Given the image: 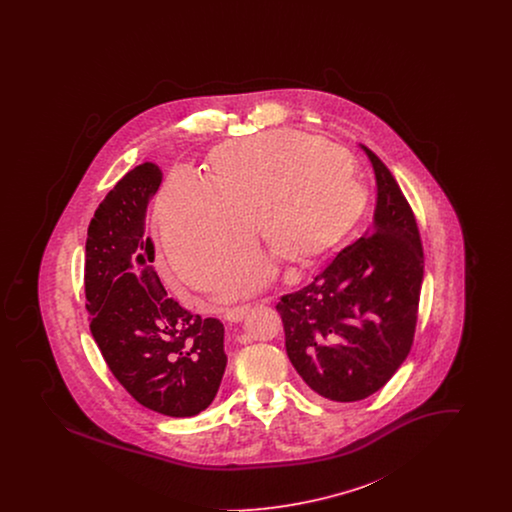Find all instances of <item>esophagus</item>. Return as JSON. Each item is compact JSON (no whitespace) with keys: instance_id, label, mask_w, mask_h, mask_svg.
<instances>
[{"instance_id":"1","label":"esophagus","mask_w":512,"mask_h":512,"mask_svg":"<svg viewBox=\"0 0 512 512\" xmlns=\"http://www.w3.org/2000/svg\"><path fill=\"white\" fill-rule=\"evenodd\" d=\"M249 309H251L249 305H242V307H230V309H224V315H222V317H224V320H228V322H240V320H244Z\"/></svg>"}]
</instances>
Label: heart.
Returning a JSON list of instances; mask_svg holds the SVG:
<instances>
[{
  "mask_svg": "<svg viewBox=\"0 0 512 512\" xmlns=\"http://www.w3.org/2000/svg\"><path fill=\"white\" fill-rule=\"evenodd\" d=\"M209 180L169 176L157 197V220L172 268L195 288L247 257L257 230L290 263L330 253L361 220L368 201L351 153L301 130H270L224 142L209 153ZM263 263L215 282L222 297L263 286Z\"/></svg>",
  "mask_w": 512,
  "mask_h": 512,
  "instance_id": "b5f03b06",
  "label": "heart"
}]
</instances>
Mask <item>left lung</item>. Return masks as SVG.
<instances>
[{
  "label": "left lung",
  "mask_w": 512,
  "mask_h": 512,
  "mask_svg": "<svg viewBox=\"0 0 512 512\" xmlns=\"http://www.w3.org/2000/svg\"><path fill=\"white\" fill-rule=\"evenodd\" d=\"M361 147L378 188L372 226L276 305L293 368L320 397L340 403L376 393L403 365L424 278L413 209L390 169Z\"/></svg>",
  "instance_id": "obj_1"
}]
</instances>
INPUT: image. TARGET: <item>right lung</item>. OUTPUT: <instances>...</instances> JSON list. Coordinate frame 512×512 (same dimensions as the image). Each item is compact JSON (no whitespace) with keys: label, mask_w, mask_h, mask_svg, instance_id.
Wrapping results in <instances>:
<instances>
[{"label":"right lung","mask_w":512,"mask_h":512,"mask_svg":"<svg viewBox=\"0 0 512 512\" xmlns=\"http://www.w3.org/2000/svg\"><path fill=\"white\" fill-rule=\"evenodd\" d=\"M163 180L155 163L126 172L99 203L86 238V311L99 351L140 405L174 418L205 411L226 368L224 326L167 295L146 236Z\"/></svg>","instance_id":"right-lung-1"}]
</instances>
